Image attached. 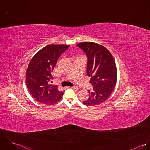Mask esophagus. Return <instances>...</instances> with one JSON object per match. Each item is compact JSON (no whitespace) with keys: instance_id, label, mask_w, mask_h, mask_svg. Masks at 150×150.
Returning <instances> with one entry per match:
<instances>
[{"instance_id":"1","label":"esophagus","mask_w":150,"mask_h":150,"mask_svg":"<svg viewBox=\"0 0 150 150\" xmlns=\"http://www.w3.org/2000/svg\"><path fill=\"white\" fill-rule=\"evenodd\" d=\"M69 88H71L74 89V90H76V91H78V90H79V88L78 87H77V86H73V87H69Z\"/></svg>"}]
</instances>
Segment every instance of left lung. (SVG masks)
<instances>
[{
    "label": "left lung",
    "mask_w": 150,
    "mask_h": 150,
    "mask_svg": "<svg viewBox=\"0 0 150 150\" xmlns=\"http://www.w3.org/2000/svg\"><path fill=\"white\" fill-rule=\"evenodd\" d=\"M77 45L87 56L86 73L93 86L92 91L88 90L89 98L83 103L87 106L99 105L110 97L116 85L117 71L115 60L108 50L100 44L88 42Z\"/></svg>",
    "instance_id": "8db88e82"
}]
</instances>
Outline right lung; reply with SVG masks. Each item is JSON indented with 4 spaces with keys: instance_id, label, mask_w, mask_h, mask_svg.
Listing matches in <instances>:
<instances>
[{
    "instance_id": "add662e5",
    "label": "right lung",
    "mask_w": 150,
    "mask_h": 150,
    "mask_svg": "<svg viewBox=\"0 0 150 150\" xmlns=\"http://www.w3.org/2000/svg\"><path fill=\"white\" fill-rule=\"evenodd\" d=\"M69 45L50 44L39 50L31 59L26 71V84L32 96L45 105H53L62 98L58 86L48 84L51 72L61 55Z\"/></svg>"
}]
</instances>
